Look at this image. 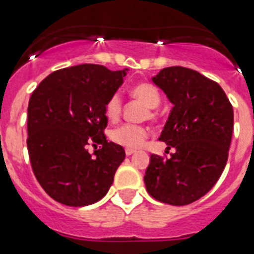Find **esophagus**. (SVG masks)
Here are the masks:
<instances>
[{"mask_svg": "<svg viewBox=\"0 0 254 254\" xmlns=\"http://www.w3.org/2000/svg\"><path fill=\"white\" fill-rule=\"evenodd\" d=\"M125 153H127V156H131V154L133 153H135V151H134V149H125Z\"/></svg>", "mask_w": 254, "mask_h": 254, "instance_id": "1", "label": "esophagus"}]
</instances>
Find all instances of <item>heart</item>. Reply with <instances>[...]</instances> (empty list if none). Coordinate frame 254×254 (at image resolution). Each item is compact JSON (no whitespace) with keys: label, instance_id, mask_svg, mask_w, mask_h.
<instances>
[{"label":"heart","instance_id":"obj_1","mask_svg":"<svg viewBox=\"0 0 254 254\" xmlns=\"http://www.w3.org/2000/svg\"><path fill=\"white\" fill-rule=\"evenodd\" d=\"M130 94L144 103L149 109H154L160 105L161 97L158 93L157 88L149 83H140L135 87L131 88ZM121 109H123V101L119 93H114L110 97L105 105V115L110 121L119 120L121 115ZM148 138V130L142 125L135 124H124L121 127H116L111 131V139L115 143L127 147L129 149L140 148L144 144L145 139Z\"/></svg>","mask_w":254,"mask_h":254}]
</instances>
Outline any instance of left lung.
<instances>
[{
  "instance_id": "1",
  "label": "left lung",
  "mask_w": 254,
  "mask_h": 254,
  "mask_svg": "<svg viewBox=\"0 0 254 254\" xmlns=\"http://www.w3.org/2000/svg\"><path fill=\"white\" fill-rule=\"evenodd\" d=\"M152 81L173 103L160 140L175 152L170 158L152 154L145 188L160 202L185 206L211 190L224 171L233 106L216 81L188 67H165Z\"/></svg>"
}]
</instances>
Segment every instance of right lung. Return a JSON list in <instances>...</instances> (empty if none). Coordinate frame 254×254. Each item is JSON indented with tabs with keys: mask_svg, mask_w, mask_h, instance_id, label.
Wrapping results in <instances>:
<instances>
[{
	"mask_svg": "<svg viewBox=\"0 0 254 254\" xmlns=\"http://www.w3.org/2000/svg\"><path fill=\"white\" fill-rule=\"evenodd\" d=\"M127 71L94 64L71 66L48 75L32 93L26 139L30 164L42 188L57 202L96 203L114 183L125 151L103 134L105 105ZM89 142L103 147L90 155Z\"/></svg>",
	"mask_w": 254,
	"mask_h": 254,
	"instance_id": "add662e5",
	"label": "right lung"
}]
</instances>
